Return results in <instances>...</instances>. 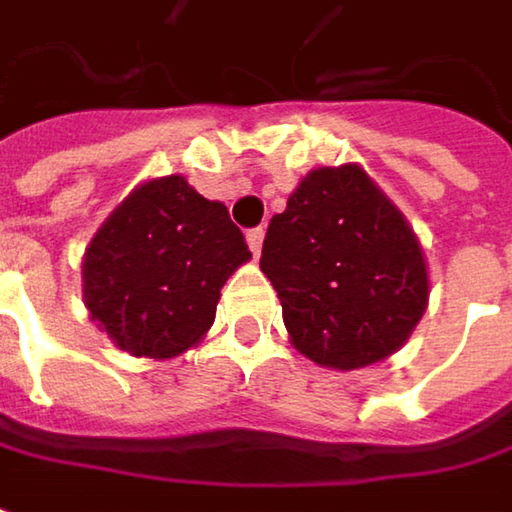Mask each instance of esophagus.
I'll use <instances>...</instances> for the list:
<instances>
[{"label":"esophagus","instance_id":"34e87169","mask_svg":"<svg viewBox=\"0 0 512 512\" xmlns=\"http://www.w3.org/2000/svg\"><path fill=\"white\" fill-rule=\"evenodd\" d=\"M263 237H266V232L257 226V229H249L246 232V240H249V249H252V255H260V249H263Z\"/></svg>","mask_w":512,"mask_h":512}]
</instances>
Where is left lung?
Instances as JSON below:
<instances>
[{
  "label": "left lung",
  "instance_id": "8db88e82",
  "mask_svg": "<svg viewBox=\"0 0 512 512\" xmlns=\"http://www.w3.org/2000/svg\"><path fill=\"white\" fill-rule=\"evenodd\" d=\"M260 269L292 346L329 369L378 364L407 344L430 298L421 243L355 163L309 171L269 220Z\"/></svg>",
  "mask_w": 512,
  "mask_h": 512
}]
</instances>
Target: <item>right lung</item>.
Instances as JSON below:
<instances>
[{"label": "right lung", "mask_w": 512, "mask_h": 512, "mask_svg": "<svg viewBox=\"0 0 512 512\" xmlns=\"http://www.w3.org/2000/svg\"><path fill=\"white\" fill-rule=\"evenodd\" d=\"M249 257L223 203L180 174L157 177L131 191L91 237L82 298L120 349L166 361L209 332L223 283Z\"/></svg>", "instance_id": "obj_1"}]
</instances>
